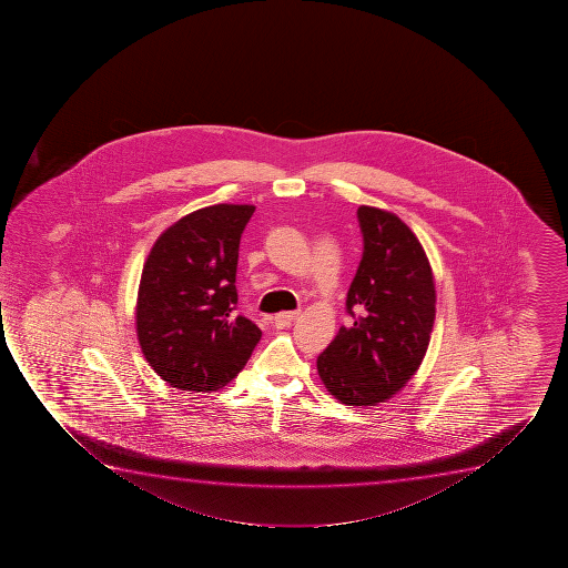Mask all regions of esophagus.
I'll list each match as a JSON object with an SVG mask.
<instances>
[{
    "label": "esophagus",
    "mask_w": 568,
    "mask_h": 568,
    "mask_svg": "<svg viewBox=\"0 0 568 568\" xmlns=\"http://www.w3.org/2000/svg\"><path fill=\"white\" fill-rule=\"evenodd\" d=\"M301 315V312H283V314H277L274 317V327L285 328L293 323L296 317Z\"/></svg>",
    "instance_id": "obj_1"
}]
</instances>
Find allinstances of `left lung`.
Returning <instances> with one entry per match:
<instances>
[{
	"label": "left lung",
	"mask_w": 568,
	"mask_h": 568,
	"mask_svg": "<svg viewBox=\"0 0 568 568\" xmlns=\"http://www.w3.org/2000/svg\"><path fill=\"white\" fill-rule=\"evenodd\" d=\"M363 258L347 291L349 327L317 357L327 392L349 407H374L413 378L429 346L435 281L424 247L399 216L357 209Z\"/></svg>",
	"instance_id": "left-lung-1"
}]
</instances>
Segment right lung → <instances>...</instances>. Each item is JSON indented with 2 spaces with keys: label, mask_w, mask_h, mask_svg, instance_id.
<instances>
[{
  "label": "right lung",
  "mask_w": 568,
  "mask_h": 568,
  "mask_svg": "<svg viewBox=\"0 0 568 568\" xmlns=\"http://www.w3.org/2000/svg\"><path fill=\"white\" fill-rule=\"evenodd\" d=\"M254 205L221 203L182 216L142 270L136 336L169 386L211 394L247 365L262 331L235 315L240 240Z\"/></svg>",
  "instance_id": "1"
}]
</instances>
